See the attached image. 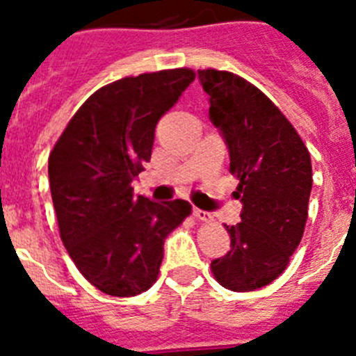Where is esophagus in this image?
Listing matches in <instances>:
<instances>
[{
	"mask_svg": "<svg viewBox=\"0 0 356 356\" xmlns=\"http://www.w3.org/2000/svg\"><path fill=\"white\" fill-rule=\"evenodd\" d=\"M193 216L196 217V219H200V221H205V222L212 221V216H210L209 212H205V210L194 209V210H193Z\"/></svg>",
	"mask_w": 356,
	"mask_h": 356,
	"instance_id": "34e87169",
	"label": "esophagus"
}]
</instances>
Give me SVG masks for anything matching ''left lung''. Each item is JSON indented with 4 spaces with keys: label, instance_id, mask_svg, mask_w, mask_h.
I'll list each match as a JSON object with an SVG mask.
<instances>
[{
    "label": "left lung",
    "instance_id": "8db88e82",
    "mask_svg": "<svg viewBox=\"0 0 356 356\" xmlns=\"http://www.w3.org/2000/svg\"><path fill=\"white\" fill-rule=\"evenodd\" d=\"M210 97V121L229 151L237 176L241 222L226 226L232 250L212 260L213 278L225 289L266 287L287 269L300 246L312 191L307 146L278 106L234 72L197 71Z\"/></svg>",
    "mask_w": 356,
    "mask_h": 356
}]
</instances>
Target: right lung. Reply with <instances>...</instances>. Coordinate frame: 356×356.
<instances>
[{
  "mask_svg": "<svg viewBox=\"0 0 356 356\" xmlns=\"http://www.w3.org/2000/svg\"><path fill=\"white\" fill-rule=\"evenodd\" d=\"M196 78L168 69L97 89L72 115L48 160L53 207L78 271L108 296L130 298L159 278L163 242L184 222L188 201L134 196L149 162L155 128Z\"/></svg>",
  "mask_w": 356,
  "mask_h": 356,
  "instance_id": "1",
  "label": "right lung"
}]
</instances>
